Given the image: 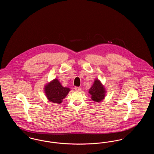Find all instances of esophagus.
<instances>
[{
  "label": "esophagus",
  "instance_id": "1",
  "mask_svg": "<svg viewBox=\"0 0 154 154\" xmlns=\"http://www.w3.org/2000/svg\"><path fill=\"white\" fill-rule=\"evenodd\" d=\"M74 89H75V90L77 91H80L81 90V88L80 87H75Z\"/></svg>",
  "mask_w": 154,
  "mask_h": 154
}]
</instances>
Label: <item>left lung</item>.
I'll return each mask as SVG.
<instances>
[{"instance_id":"left-lung-1","label":"left lung","mask_w":154,"mask_h":154,"mask_svg":"<svg viewBox=\"0 0 154 154\" xmlns=\"http://www.w3.org/2000/svg\"><path fill=\"white\" fill-rule=\"evenodd\" d=\"M89 93L91 95V99L94 101L99 102L104 99L106 89L100 81L97 79H96L94 84L89 89Z\"/></svg>"}]
</instances>
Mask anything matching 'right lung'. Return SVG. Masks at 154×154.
<instances>
[{
	"label": "right lung",
	"instance_id": "right-lung-1",
	"mask_svg": "<svg viewBox=\"0 0 154 154\" xmlns=\"http://www.w3.org/2000/svg\"><path fill=\"white\" fill-rule=\"evenodd\" d=\"M70 91V88L63 87L58 79H54L45 86L44 91L50 102L60 104Z\"/></svg>",
	"mask_w": 154,
	"mask_h": 154
}]
</instances>
